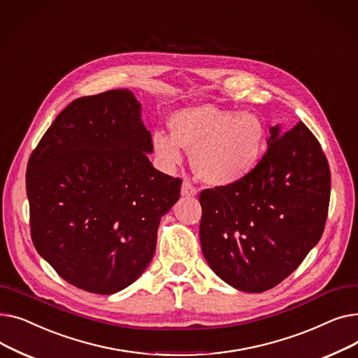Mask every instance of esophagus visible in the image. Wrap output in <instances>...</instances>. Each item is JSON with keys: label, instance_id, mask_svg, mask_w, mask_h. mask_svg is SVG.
<instances>
[{"label": "esophagus", "instance_id": "34e87169", "mask_svg": "<svg viewBox=\"0 0 358 358\" xmlns=\"http://www.w3.org/2000/svg\"><path fill=\"white\" fill-rule=\"evenodd\" d=\"M181 194H182L184 197L197 196V189H196V187H194L189 180H185V181L182 182V185H181Z\"/></svg>", "mask_w": 358, "mask_h": 358}]
</instances>
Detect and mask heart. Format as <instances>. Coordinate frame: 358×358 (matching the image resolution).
Instances as JSON below:
<instances>
[{
  "mask_svg": "<svg viewBox=\"0 0 358 358\" xmlns=\"http://www.w3.org/2000/svg\"><path fill=\"white\" fill-rule=\"evenodd\" d=\"M171 135L152 134V150L165 169L182 161V148L193 150L192 164L200 180L223 187L250 176L267 139V126L254 111L200 104L176 111L169 119Z\"/></svg>",
  "mask_w": 358,
  "mask_h": 358,
  "instance_id": "heart-1",
  "label": "heart"
}]
</instances>
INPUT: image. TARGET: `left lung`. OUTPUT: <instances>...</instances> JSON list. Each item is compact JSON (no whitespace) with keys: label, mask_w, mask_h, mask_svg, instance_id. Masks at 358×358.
<instances>
[{"label":"left lung","mask_w":358,"mask_h":358,"mask_svg":"<svg viewBox=\"0 0 358 358\" xmlns=\"http://www.w3.org/2000/svg\"><path fill=\"white\" fill-rule=\"evenodd\" d=\"M329 194L328 161L306 124L286 134L271 126L266 154L250 176L200 193L206 261L234 289H273L321 239Z\"/></svg>","instance_id":"8db88e82"}]
</instances>
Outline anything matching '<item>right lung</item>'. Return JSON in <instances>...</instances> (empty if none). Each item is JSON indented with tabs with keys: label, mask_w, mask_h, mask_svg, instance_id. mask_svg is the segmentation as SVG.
I'll return each mask as SVG.
<instances>
[{
	"label": "right lung",
	"mask_w": 358,
	"mask_h": 358,
	"mask_svg": "<svg viewBox=\"0 0 358 358\" xmlns=\"http://www.w3.org/2000/svg\"><path fill=\"white\" fill-rule=\"evenodd\" d=\"M142 106L127 90L73 100L29 159L31 239L64 280L113 294L154 257L159 220L181 180L154 168Z\"/></svg>",
	"instance_id": "add662e5"
}]
</instances>
